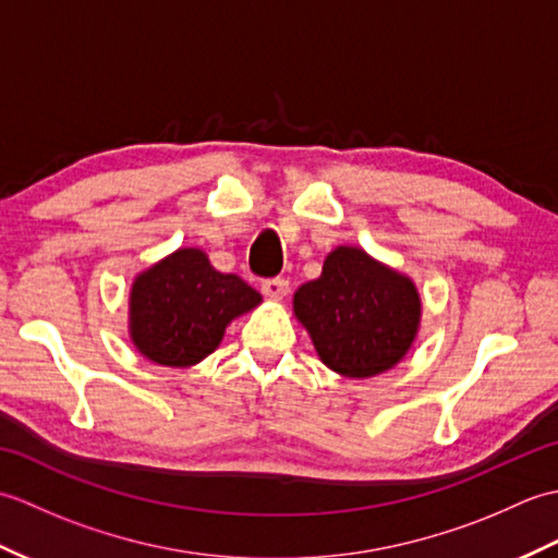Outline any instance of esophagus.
Masks as SVG:
<instances>
[{
    "instance_id": "obj_1",
    "label": "esophagus",
    "mask_w": 558,
    "mask_h": 558,
    "mask_svg": "<svg viewBox=\"0 0 558 558\" xmlns=\"http://www.w3.org/2000/svg\"><path fill=\"white\" fill-rule=\"evenodd\" d=\"M260 292L268 294L272 300H282L290 292V282L286 278H268L260 282Z\"/></svg>"
}]
</instances>
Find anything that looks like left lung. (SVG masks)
<instances>
[{"label":"left lung","mask_w":558,"mask_h":558,"mask_svg":"<svg viewBox=\"0 0 558 558\" xmlns=\"http://www.w3.org/2000/svg\"><path fill=\"white\" fill-rule=\"evenodd\" d=\"M294 314L326 366L366 378L405 357L422 306L410 278L376 264L362 248L338 246L322 278L294 292Z\"/></svg>","instance_id":"1"}]
</instances>
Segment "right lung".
Listing matches in <instances>:
<instances>
[{"label": "right lung", "mask_w": 558, "mask_h": 558, "mask_svg": "<svg viewBox=\"0 0 558 558\" xmlns=\"http://www.w3.org/2000/svg\"><path fill=\"white\" fill-rule=\"evenodd\" d=\"M260 294L220 272L198 248H180L141 272L132 288V340L148 360L192 366L216 350L225 326L254 310Z\"/></svg>", "instance_id": "right-lung-1"}]
</instances>
